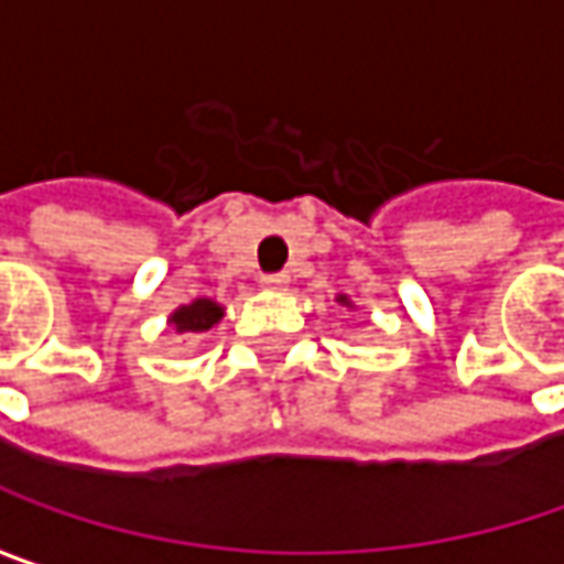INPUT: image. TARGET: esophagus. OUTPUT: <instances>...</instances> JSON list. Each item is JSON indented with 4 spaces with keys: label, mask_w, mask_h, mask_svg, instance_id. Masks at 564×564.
I'll list each match as a JSON object with an SVG mask.
<instances>
[{
    "label": "esophagus",
    "mask_w": 564,
    "mask_h": 564,
    "mask_svg": "<svg viewBox=\"0 0 564 564\" xmlns=\"http://www.w3.org/2000/svg\"><path fill=\"white\" fill-rule=\"evenodd\" d=\"M261 286H264V290H286V286H290V274H264V278H261Z\"/></svg>",
    "instance_id": "obj_1"
}]
</instances>
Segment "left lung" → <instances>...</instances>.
I'll use <instances>...</instances> for the list:
<instances>
[{
  "label": "left lung",
  "instance_id": "1",
  "mask_svg": "<svg viewBox=\"0 0 564 564\" xmlns=\"http://www.w3.org/2000/svg\"><path fill=\"white\" fill-rule=\"evenodd\" d=\"M337 303H340V306H344V308H356L354 300H350L347 293H340V296H337Z\"/></svg>",
  "mask_w": 564,
  "mask_h": 564
}]
</instances>
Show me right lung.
Instances as JSON below:
<instances>
[{
  "label": "right lung",
  "mask_w": 564,
  "mask_h": 564,
  "mask_svg": "<svg viewBox=\"0 0 564 564\" xmlns=\"http://www.w3.org/2000/svg\"><path fill=\"white\" fill-rule=\"evenodd\" d=\"M224 318V306L210 296H198L185 306L173 308L166 325L176 330V334H205V330L217 328Z\"/></svg>",
  "instance_id": "1"
}]
</instances>
